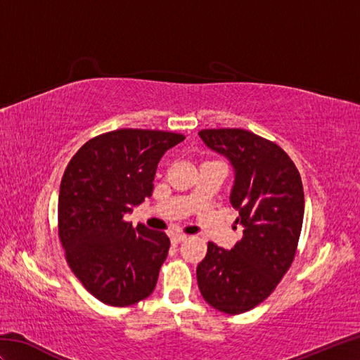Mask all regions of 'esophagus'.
I'll return each instance as SVG.
<instances>
[{"mask_svg": "<svg viewBox=\"0 0 360 360\" xmlns=\"http://www.w3.org/2000/svg\"><path fill=\"white\" fill-rule=\"evenodd\" d=\"M170 240H172L173 244H179V243L187 240V235L186 233H173Z\"/></svg>", "mask_w": 360, "mask_h": 360, "instance_id": "34e87169", "label": "esophagus"}]
</instances>
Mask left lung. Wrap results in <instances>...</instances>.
Returning <instances> with one entry per match:
<instances>
[{
    "instance_id": "obj_1",
    "label": "left lung",
    "mask_w": 360,
    "mask_h": 360,
    "mask_svg": "<svg viewBox=\"0 0 360 360\" xmlns=\"http://www.w3.org/2000/svg\"><path fill=\"white\" fill-rule=\"evenodd\" d=\"M198 136L232 165L229 200L243 226L233 249L209 243L196 267L198 286L210 307L241 314L269 297L292 263L304 212L302 179L277 143L246 129H202Z\"/></svg>"
}]
</instances>
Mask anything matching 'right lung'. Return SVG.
<instances>
[{
	"label": "right lung",
	"mask_w": 360,
	"mask_h": 360,
	"mask_svg": "<svg viewBox=\"0 0 360 360\" xmlns=\"http://www.w3.org/2000/svg\"><path fill=\"white\" fill-rule=\"evenodd\" d=\"M155 129H116L88 141L68 164L58 193V235L82 285L111 307L155 290L170 240L124 215L150 198L167 150L184 141Z\"/></svg>",
	"instance_id": "add662e5"
}]
</instances>
